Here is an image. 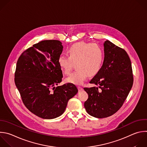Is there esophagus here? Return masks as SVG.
<instances>
[{"label":"esophagus","mask_w":147,"mask_h":147,"mask_svg":"<svg viewBox=\"0 0 147 147\" xmlns=\"http://www.w3.org/2000/svg\"><path fill=\"white\" fill-rule=\"evenodd\" d=\"M78 89L79 91H81L83 90V88L81 86H78Z\"/></svg>","instance_id":"1"}]
</instances>
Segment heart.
<instances>
[{"mask_svg":"<svg viewBox=\"0 0 147 147\" xmlns=\"http://www.w3.org/2000/svg\"><path fill=\"white\" fill-rule=\"evenodd\" d=\"M68 56L61 55L58 63L66 75L70 74L74 64L77 69L66 79L67 82L82 84L88 76H93L98 73L104 61V51L98 44L81 41L71 45L67 50Z\"/></svg>","mask_w":147,"mask_h":147,"instance_id":"obj_1","label":"heart"}]
</instances>
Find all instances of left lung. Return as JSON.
<instances>
[{
    "mask_svg": "<svg viewBox=\"0 0 147 147\" xmlns=\"http://www.w3.org/2000/svg\"><path fill=\"white\" fill-rule=\"evenodd\" d=\"M104 47L103 66L89 82L99 87L84 88L88 94L85 109L89 115L98 118L117 112L133 84L131 63L126 51L109 40L105 42Z\"/></svg>",
    "mask_w": 147,
    "mask_h": 147,
    "instance_id": "8db88e82",
    "label": "left lung"
}]
</instances>
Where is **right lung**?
I'll list each match as a JSON object with an SVG mask.
<instances>
[{
	"label": "right lung",
	"instance_id": "obj_1",
	"mask_svg": "<svg viewBox=\"0 0 147 147\" xmlns=\"http://www.w3.org/2000/svg\"><path fill=\"white\" fill-rule=\"evenodd\" d=\"M62 50L60 41L43 40L24 51L17 62L14 81L23 103L43 119L61 116L78 92L72 83L55 86L63 77L58 63Z\"/></svg>",
	"mask_w": 147,
	"mask_h": 147
}]
</instances>
